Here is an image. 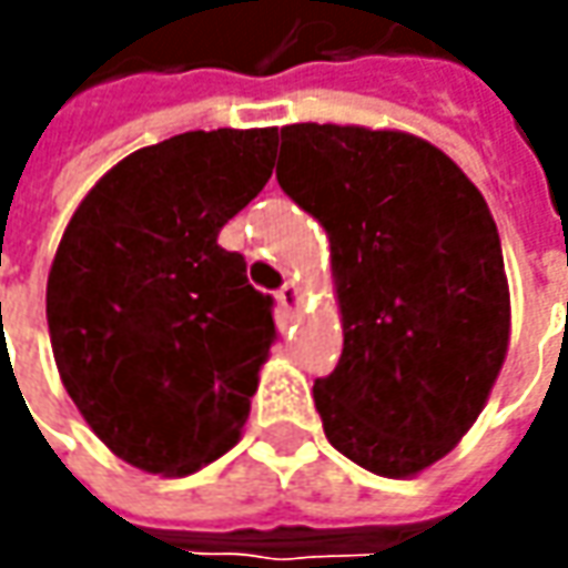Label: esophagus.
<instances>
[{
    "label": "esophagus",
    "mask_w": 568,
    "mask_h": 568,
    "mask_svg": "<svg viewBox=\"0 0 568 568\" xmlns=\"http://www.w3.org/2000/svg\"><path fill=\"white\" fill-rule=\"evenodd\" d=\"M277 300H281V306H284V310L296 313V310L303 306V291H300L294 281H291V284H284V287L277 291Z\"/></svg>",
    "instance_id": "34e87169"
}]
</instances>
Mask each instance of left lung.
Segmentation results:
<instances>
[{
    "mask_svg": "<svg viewBox=\"0 0 568 568\" xmlns=\"http://www.w3.org/2000/svg\"><path fill=\"white\" fill-rule=\"evenodd\" d=\"M277 183L332 243L344 351L313 385L325 436L379 477H414L462 443L509 351L490 207L398 129L284 125Z\"/></svg>",
    "mask_w": 568,
    "mask_h": 568,
    "instance_id": "left-lung-1",
    "label": "left lung"
}]
</instances>
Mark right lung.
<instances>
[{
    "label": "right lung",
    "mask_w": 568,
    "mask_h": 568,
    "mask_svg": "<svg viewBox=\"0 0 568 568\" xmlns=\"http://www.w3.org/2000/svg\"><path fill=\"white\" fill-rule=\"evenodd\" d=\"M277 129L183 132L106 170L59 240V379L122 462L186 477L236 446L274 344L272 296L217 233L268 183Z\"/></svg>",
    "instance_id": "obj_1"
}]
</instances>
